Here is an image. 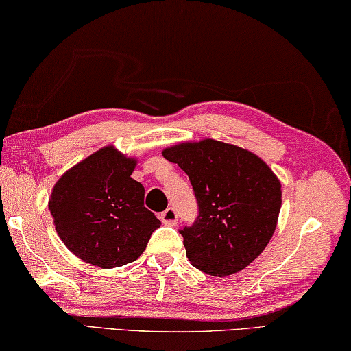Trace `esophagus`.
Returning <instances> with one entry per match:
<instances>
[{"instance_id":"obj_1","label":"esophagus","mask_w":351,"mask_h":351,"mask_svg":"<svg viewBox=\"0 0 351 351\" xmlns=\"http://www.w3.org/2000/svg\"><path fill=\"white\" fill-rule=\"evenodd\" d=\"M160 219H162V222L166 223V226H176L177 221H179V216H177L176 208L169 206V208H166L163 213L160 215Z\"/></svg>"}]
</instances>
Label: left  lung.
Masks as SVG:
<instances>
[{
	"label": "left lung",
	"instance_id": "1",
	"mask_svg": "<svg viewBox=\"0 0 351 351\" xmlns=\"http://www.w3.org/2000/svg\"><path fill=\"white\" fill-rule=\"evenodd\" d=\"M163 157L186 172L199 205L193 226L179 230L188 260L215 277L243 271L277 227V176L250 151L210 138L166 147Z\"/></svg>",
	"mask_w": 351,
	"mask_h": 351
}]
</instances>
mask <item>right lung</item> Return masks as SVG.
I'll return each mask as SVG.
<instances>
[{
    "label": "right lung",
    "instance_id": "1",
    "mask_svg": "<svg viewBox=\"0 0 351 351\" xmlns=\"http://www.w3.org/2000/svg\"><path fill=\"white\" fill-rule=\"evenodd\" d=\"M135 165L107 146L54 185L48 206L56 232L85 263L112 269L135 261L162 223L145 206V186L130 177Z\"/></svg>",
    "mask_w": 351,
    "mask_h": 351
}]
</instances>
